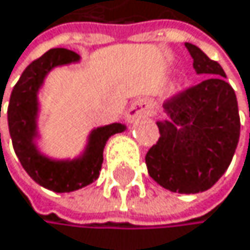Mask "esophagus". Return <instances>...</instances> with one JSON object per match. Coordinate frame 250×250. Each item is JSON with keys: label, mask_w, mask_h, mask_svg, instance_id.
Returning a JSON list of instances; mask_svg holds the SVG:
<instances>
[{"label": "esophagus", "mask_w": 250, "mask_h": 250, "mask_svg": "<svg viewBox=\"0 0 250 250\" xmlns=\"http://www.w3.org/2000/svg\"><path fill=\"white\" fill-rule=\"evenodd\" d=\"M153 102L152 100H147V98H141V100H136L135 103H132V106L129 107L126 118L127 121L133 123L138 120H143V118H148L153 115Z\"/></svg>", "instance_id": "34e87169"}]
</instances>
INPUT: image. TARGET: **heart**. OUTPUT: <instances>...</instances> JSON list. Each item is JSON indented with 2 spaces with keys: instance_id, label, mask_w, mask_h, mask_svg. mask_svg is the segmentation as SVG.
Here are the masks:
<instances>
[{
  "instance_id": "heart-1",
  "label": "heart",
  "mask_w": 250,
  "mask_h": 250,
  "mask_svg": "<svg viewBox=\"0 0 250 250\" xmlns=\"http://www.w3.org/2000/svg\"><path fill=\"white\" fill-rule=\"evenodd\" d=\"M170 88H171V91H174V89L177 88V83H176V82H174V83H171V86H170Z\"/></svg>"
}]
</instances>
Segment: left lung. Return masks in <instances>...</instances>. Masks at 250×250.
Segmentation results:
<instances>
[{
    "mask_svg": "<svg viewBox=\"0 0 250 250\" xmlns=\"http://www.w3.org/2000/svg\"><path fill=\"white\" fill-rule=\"evenodd\" d=\"M185 48L196 74L209 77L166 103L168 118L156 121L161 136L146 164L161 187L196 194L209 189L228 170L240 140V115L223 68L196 45L185 42Z\"/></svg>",
    "mask_w": 250,
    "mask_h": 250,
    "instance_id": "8db88e82",
    "label": "left lung"
}]
</instances>
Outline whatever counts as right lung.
I'll list each match as a JSON object with an SVG mask.
<instances>
[{
    "label": "right lung",
    "mask_w": 250,
    "mask_h": 250,
    "mask_svg": "<svg viewBox=\"0 0 250 250\" xmlns=\"http://www.w3.org/2000/svg\"><path fill=\"white\" fill-rule=\"evenodd\" d=\"M79 62L80 56L71 50L53 48L47 51L25 68L12 91L7 109L9 132L19 162L33 181L54 193L76 191L95 182L100 176L107 140L127 129L121 123L94 127L86 138L83 152L74 158H53L41 150L38 146L42 136L39 92L45 79L57 66Z\"/></svg>",
    "instance_id": "obj_1"
}]
</instances>
